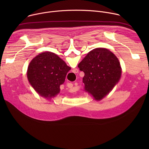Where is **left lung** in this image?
<instances>
[{
  "instance_id": "obj_1",
  "label": "left lung",
  "mask_w": 149,
  "mask_h": 149,
  "mask_svg": "<svg viewBox=\"0 0 149 149\" xmlns=\"http://www.w3.org/2000/svg\"><path fill=\"white\" fill-rule=\"evenodd\" d=\"M84 72L85 91L101 100L113 90L121 75L119 60L110 51L97 48L91 51L78 64Z\"/></svg>"
}]
</instances>
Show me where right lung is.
Segmentation results:
<instances>
[{"label":"right lung","mask_w":149,"mask_h":149,"mask_svg":"<svg viewBox=\"0 0 149 149\" xmlns=\"http://www.w3.org/2000/svg\"><path fill=\"white\" fill-rule=\"evenodd\" d=\"M71 70L66 63L51 52H42L35 56L28 66V79L34 90L41 96L54 97L60 91Z\"/></svg>","instance_id":"right-lung-1"}]
</instances>
